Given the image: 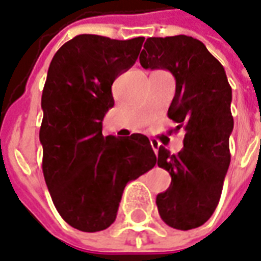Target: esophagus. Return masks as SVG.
<instances>
[{"label": "esophagus", "mask_w": 261, "mask_h": 261, "mask_svg": "<svg viewBox=\"0 0 261 261\" xmlns=\"http://www.w3.org/2000/svg\"><path fill=\"white\" fill-rule=\"evenodd\" d=\"M150 145H152V148H153L154 152H158V148H159V143L154 141H150Z\"/></svg>", "instance_id": "34e87169"}]
</instances>
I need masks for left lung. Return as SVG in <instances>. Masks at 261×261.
<instances>
[{
  "instance_id": "left-lung-1",
  "label": "left lung",
  "mask_w": 261,
  "mask_h": 261,
  "mask_svg": "<svg viewBox=\"0 0 261 261\" xmlns=\"http://www.w3.org/2000/svg\"><path fill=\"white\" fill-rule=\"evenodd\" d=\"M139 62L145 69H168L176 79L168 116L185 129L183 149L172 154L159 148L156 163L172 182L156 196L165 223L190 230L206 223L216 210L230 165L231 88L224 68L196 38H148Z\"/></svg>"
}]
</instances>
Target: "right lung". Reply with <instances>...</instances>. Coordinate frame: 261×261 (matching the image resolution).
Instances as JSON below:
<instances>
[{
	"label": "right lung",
	"instance_id": "obj_1",
	"mask_svg": "<svg viewBox=\"0 0 261 261\" xmlns=\"http://www.w3.org/2000/svg\"><path fill=\"white\" fill-rule=\"evenodd\" d=\"M143 41L82 34L59 48L48 69L42 172L61 217L81 231L108 229L126 183L156 165L148 136L102 135L103 116L115 105L113 81L136 62Z\"/></svg>",
	"mask_w": 261,
	"mask_h": 261
}]
</instances>
